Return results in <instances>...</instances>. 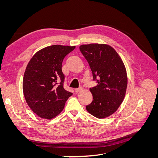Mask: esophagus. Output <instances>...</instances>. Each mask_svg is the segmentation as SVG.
<instances>
[{"label":"esophagus","instance_id":"34e87169","mask_svg":"<svg viewBox=\"0 0 158 158\" xmlns=\"http://www.w3.org/2000/svg\"><path fill=\"white\" fill-rule=\"evenodd\" d=\"M82 90V88H76V89H75V92H76V93H79V92H80Z\"/></svg>","mask_w":158,"mask_h":158}]
</instances>
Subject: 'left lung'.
Returning <instances> with one entry per match:
<instances>
[{
  "instance_id": "8db88e82",
  "label": "left lung",
  "mask_w": 158,
  "mask_h": 158,
  "mask_svg": "<svg viewBox=\"0 0 158 158\" xmlns=\"http://www.w3.org/2000/svg\"><path fill=\"white\" fill-rule=\"evenodd\" d=\"M87 60L97 86L90 88L93 101L86 106L88 113L98 118L109 117L115 112L125 97L127 74L121 56L111 46L90 44L80 46Z\"/></svg>"
}]
</instances>
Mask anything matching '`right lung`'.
Segmentation results:
<instances>
[{
	"mask_svg": "<svg viewBox=\"0 0 158 158\" xmlns=\"http://www.w3.org/2000/svg\"><path fill=\"white\" fill-rule=\"evenodd\" d=\"M75 47L60 45L46 47L35 52L26 66L23 93L28 106L42 118L51 120L56 117L73 95L63 88L62 63Z\"/></svg>",
	"mask_w": 158,
	"mask_h": 158,
	"instance_id": "1",
	"label": "right lung"
}]
</instances>
